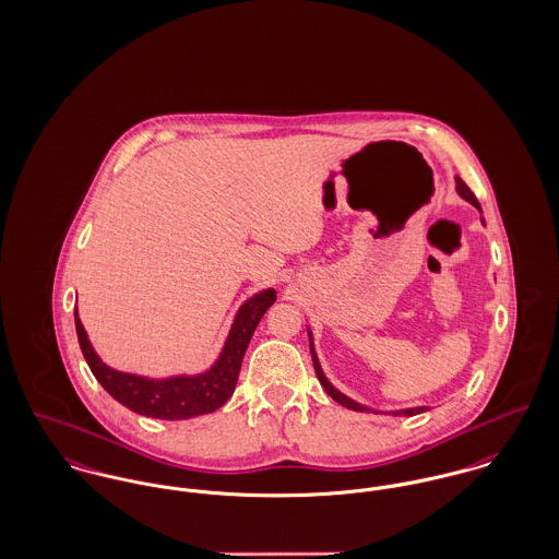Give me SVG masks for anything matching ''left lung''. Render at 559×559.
I'll return each instance as SVG.
<instances>
[{"instance_id": "1", "label": "left lung", "mask_w": 559, "mask_h": 559, "mask_svg": "<svg viewBox=\"0 0 559 559\" xmlns=\"http://www.w3.org/2000/svg\"><path fill=\"white\" fill-rule=\"evenodd\" d=\"M457 193L464 198V200H468L471 204H474L478 211H480V206H478V200L474 198L473 191H471V187L462 180V178H457ZM310 336V334H308ZM310 353H312V364H314V372H317V377H319V383L323 385V389L338 402V404H343L346 408H350V411H359V413H364V411H370V408H366V406H361V404H357V402H353L350 397H346L344 393H341L338 389H334L332 383L325 379V374H323V370H321V366H319V359H317V353H314V346H312V336H310ZM424 411H428V406H417V408H406V411H395L393 415H408V417H413V415H419V413H424Z\"/></svg>"}]
</instances>
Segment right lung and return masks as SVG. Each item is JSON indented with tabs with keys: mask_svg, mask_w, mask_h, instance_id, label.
<instances>
[{
	"mask_svg": "<svg viewBox=\"0 0 559 559\" xmlns=\"http://www.w3.org/2000/svg\"><path fill=\"white\" fill-rule=\"evenodd\" d=\"M274 300V289H265L242 304V308L236 314L234 328L227 336V343L223 346V353L209 372L200 377H174L166 381H151L144 377L126 374L108 368L95 355L93 346L88 343L79 312H74V321L81 350L99 385L104 386L117 402H121L138 415L176 421L209 415L229 400L238 383L242 357L251 343V336L261 317Z\"/></svg>",
	"mask_w": 559,
	"mask_h": 559,
	"instance_id": "right-lung-1",
	"label": "right lung"
}]
</instances>
